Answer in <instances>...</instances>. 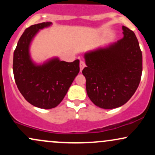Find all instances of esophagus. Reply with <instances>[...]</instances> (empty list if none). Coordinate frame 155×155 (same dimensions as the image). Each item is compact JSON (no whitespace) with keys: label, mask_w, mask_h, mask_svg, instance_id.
I'll list each match as a JSON object with an SVG mask.
<instances>
[{"label":"esophagus","mask_w":155,"mask_h":155,"mask_svg":"<svg viewBox=\"0 0 155 155\" xmlns=\"http://www.w3.org/2000/svg\"><path fill=\"white\" fill-rule=\"evenodd\" d=\"M79 67H80V72H81V71H82V70H83L84 68L85 67V63H84V62L82 61V60H81V61H80Z\"/></svg>","instance_id":"obj_1"}]
</instances>
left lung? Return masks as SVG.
<instances>
[{
    "label": "left lung",
    "mask_w": 155,
    "mask_h": 155,
    "mask_svg": "<svg viewBox=\"0 0 155 155\" xmlns=\"http://www.w3.org/2000/svg\"><path fill=\"white\" fill-rule=\"evenodd\" d=\"M123 38L104 47L86 52L88 97L105 109L118 108L128 101L139 85L142 74V53L133 31L122 26Z\"/></svg>",
    "instance_id": "1"
}]
</instances>
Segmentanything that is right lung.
I'll use <instances>...</instances> for the list:
<instances>
[{
    "label": "right lung",
    "instance_id": "right-lung-1",
    "mask_svg": "<svg viewBox=\"0 0 155 155\" xmlns=\"http://www.w3.org/2000/svg\"><path fill=\"white\" fill-rule=\"evenodd\" d=\"M51 25V22H42L27 28L14 51L13 72L19 92L28 102L44 109L60 104L79 72V60L67 63L53 58L42 64L32 60V41L40 30Z\"/></svg>",
    "mask_w": 155,
    "mask_h": 155
}]
</instances>
